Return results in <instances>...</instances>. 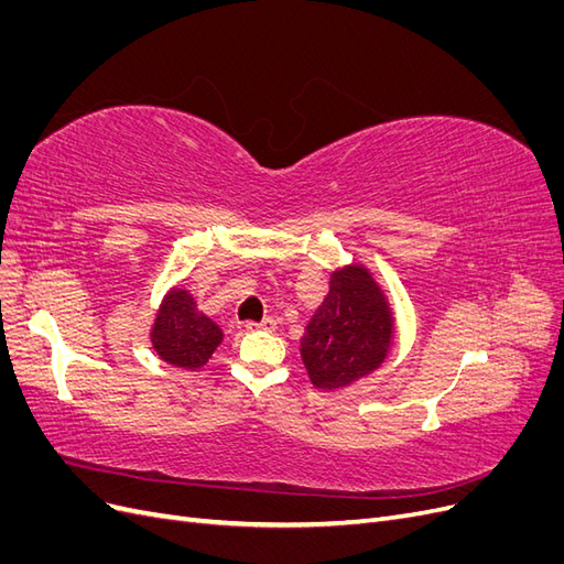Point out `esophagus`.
<instances>
[{"label":"esophagus","instance_id":"34e87169","mask_svg":"<svg viewBox=\"0 0 564 564\" xmlns=\"http://www.w3.org/2000/svg\"><path fill=\"white\" fill-rule=\"evenodd\" d=\"M247 329H268V332H272V329H275V319L263 317L261 322H247Z\"/></svg>","mask_w":564,"mask_h":564}]
</instances>
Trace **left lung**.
Masks as SVG:
<instances>
[{"label": "left lung", "mask_w": 564, "mask_h": 564, "mask_svg": "<svg viewBox=\"0 0 564 564\" xmlns=\"http://www.w3.org/2000/svg\"><path fill=\"white\" fill-rule=\"evenodd\" d=\"M390 313L360 265L336 272L301 340V357L317 388H340L377 369L390 346Z\"/></svg>", "instance_id": "1"}]
</instances>
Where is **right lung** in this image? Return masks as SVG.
<instances>
[{"label": "right lung", "instance_id": "right-lung-1", "mask_svg": "<svg viewBox=\"0 0 564 564\" xmlns=\"http://www.w3.org/2000/svg\"><path fill=\"white\" fill-rule=\"evenodd\" d=\"M150 336L152 346L164 362L183 369H197L209 360L220 338H224V332L207 315L197 313L191 294L174 289L164 299Z\"/></svg>", "mask_w": 564, "mask_h": 564}]
</instances>
